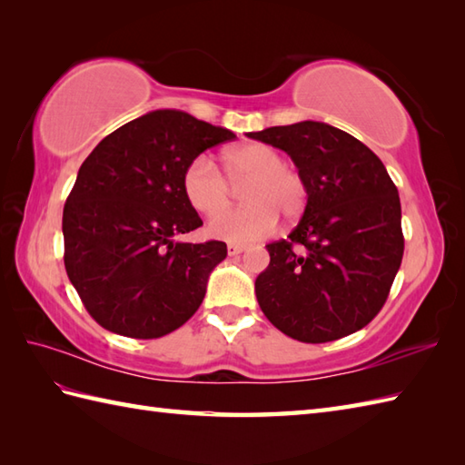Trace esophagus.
Segmentation results:
<instances>
[{
	"mask_svg": "<svg viewBox=\"0 0 465 465\" xmlns=\"http://www.w3.org/2000/svg\"><path fill=\"white\" fill-rule=\"evenodd\" d=\"M242 251H244V246H242V244H229V246H226V252H229L231 256L241 254Z\"/></svg>",
	"mask_w": 465,
	"mask_h": 465,
	"instance_id": "esophagus-1",
	"label": "esophagus"
}]
</instances>
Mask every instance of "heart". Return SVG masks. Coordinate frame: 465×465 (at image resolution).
Masks as SVG:
<instances>
[{
  "label": "heart",
  "instance_id": "b5f03b06",
  "mask_svg": "<svg viewBox=\"0 0 465 465\" xmlns=\"http://www.w3.org/2000/svg\"><path fill=\"white\" fill-rule=\"evenodd\" d=\"M223 167L229 182H242V198L247 203L239 210L223 212L230 200V188L223 173L209 154L194 157L183 171V194L194 211L214 219L209 234L234 244L259 241L271 234L281 214L296 221L306 209L308 187L302 174L286 167L284 157L264 143H244L223 154Z\"/></svg>",
  "mask_w": 465,
  "mask_h": 465
}]
</instances>
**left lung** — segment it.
I'll use <instances>...</instances> for the list:
<instances>
[{
	"mask_svg": "<svg viewBox=\"0 0 465 465\" xmlns=\"http://www.w3.org/2000/svg\"><path fill=\"white\" fill-rule=\"evenodd\" d=\"M291 154L308 187L301 223L266 244L254 292L271 322L308 344L332 342L381 311L404 256L396 184L364 143L302 121L249 133Z\"/></svg>",
	"mask_w": 465,
	"mask_h": 465,
	"instance_id": "left-lung-1",
	"label": "left lung"
}]
</instances>
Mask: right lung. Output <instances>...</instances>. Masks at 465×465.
<instances>
[{"label":"right lung","instance_id":"1","mask_svg":"<svg viewBox=\"0 0 465 465\" xmlns=\"http://www.w3.org/2000/svg\"><path fill=\"white\" fill-rule=\"evenodd\" d=\"M234 133L174 109L113 131L81 164L64 209L65 271L97 324L151 340L199 311L226 244L174 242L203 224L183 171Z\"/></svg>","mask_w":465,"mask_h":465}]
</instances>
